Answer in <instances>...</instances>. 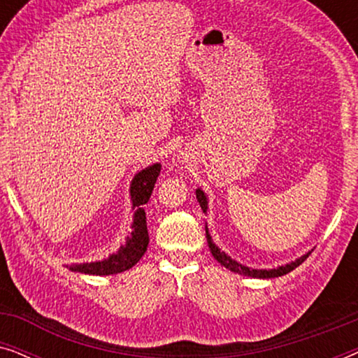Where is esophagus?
Masks as SVG:
<instances>
[{
  "label": "esophagus",
  "mask_w": 358,
  "mask_h": 358,
  "mask_svg": "<svg viewBox=\"0 0 358 358\" xmlns=\"http://www.w3.org/2000/svg\"><path fill=\"white\" fill-rule=\"evenodd\" d=\"M179 161H182V163H185V161H189V156H185V155L179 156Z\"/></svg>",
  "instance_id": "esophagus-1"
}]
</instances>
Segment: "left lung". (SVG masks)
Here are the masks:
<instances>
[{"mask_svg":"<svg viewBox=\"0 0 358 358\" xmlns=\"http://www.w3.org/2000/svg\"><path fill=\"white\" fill-rule=\"evenodd\" d=\"M195 195H197L199 205H200V207H202L203 213H207V210H208V197H207V194H205L202 189H195ZM205 234H207L208 248H210V251H212V256L217 259V261L222 264L223 267H227L228 271H231L234 273H239V275H244V277H252V278H275V277H282V275H285V273L292 272L293 268H296L301 262H305V259L311 254V251H308L306 254H303V256L295 259V261H292V262H288V264H283V266H278L275 268H252V267L244 266V264H241V262L234 261V259L229 257L227 252L222 251V249H220L217 244L213 243V239H212V236H210L207 227H205Z\"/></svg>","mask_w":358,"mask_h":358,"instance_id":"left-lung-1","label":"left lung"}]
</instances>
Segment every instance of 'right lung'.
Here are the masks:
<instances>
[{
    "instance_id": "right-lung-1",
    "label": "right lung",
    "mask_w": 358,
    "mask_h": 358,
    "mask_svg": "<svg viewBox=\"0 0 358 358\" xmlns=\"http://www.w3.org/2000/svg\"><path fill=\"white\" fill-rule=\"evenodd\" d=\"M161 171V164L155 163L148 168L138 171L130 182V199L131 210H135L134 222H131V233L125 238V244L117 249V252L110 254L109 257L94 262H81L66 266L71 272L90 273V275H115V273L125 272L135 266L143 257L148 248L150 236L146 228V213L145 203L148 202L153 192Z\"/></svg>"
}]
</instances>
